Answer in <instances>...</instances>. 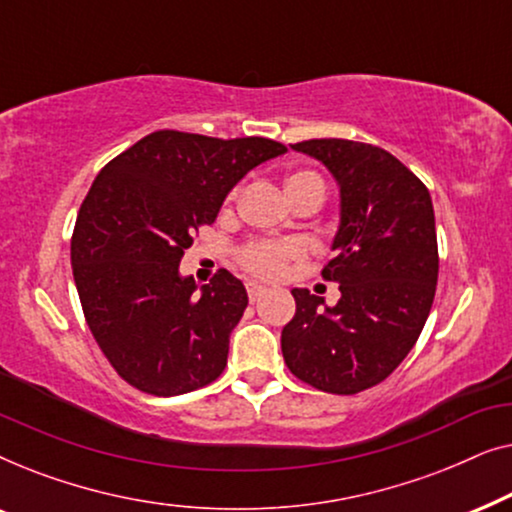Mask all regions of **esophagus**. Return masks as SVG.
<instances>
[{
	"mask_svg": "<svg viewBox=\"0 0 512 512\" xmlns=\"http://www.w3.org/2000/svg\"><path fill=\"white\" fill-rule=\"evenodd\" d=\"M247 293H249L251 303H256V300H261V296L265 293V286L251 279V282H247Z\"/></svg>",
	"mask_w": 512,
	"mask_h": 512,
	"instance_id": "1",
	"label": "esophagus"
}]
</instances>
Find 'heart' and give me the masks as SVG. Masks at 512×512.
<instances>
[{
    "label": "heart",
    "mask_w": 512,
    "mask_h": 512,
    "mask_svg": "<svg viewBox=\"0 0 512 512\" xmlns=\"http://www.w3.org/2000/svg\"><path fill=\"white\" fill-rule=\"evenodd\" d=\"M305 186H314L324 193V181L314 172H293L284 181L286 193ZM300 254H303V247L298 242H254L242 251V265L254 275L279 277L286 268V261Z\"/></svg>",
    "instance_id": "obj_1"
}]
</instances>
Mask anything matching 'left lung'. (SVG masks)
I'll return each mask as SVG.
<instances>
[{
	"label": "left lung",
	"instance_id": "8db88e82",
	"mask_svg": "<svg viewBox=\"0 0 512 512\" xmlns=\"http://www.w3.org/2000/svg\"><path fill=\"white\" fill-rule=\"evenodd\" d=\"M331 172L340 221L324 279L340 284L333 307L291 289L296 314L282 354L300 380L359 394L398 368L422 333L438 282L436 216L426 186L380 146L349 139L291 144Z\"/></svg>",
	"mask_w": 512,
	"mask_h": 512
}]
</instances>
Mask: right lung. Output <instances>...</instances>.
Returning <instances> with one entry per match:
<instances>
[{
  "instance_id": "obj_1",
  "label": "right lung",
  "mask_w": 512,
  "mask_h": 512,
  "mask_svg": "<svg viewBox=\"0 0 512 512\" xmlns=\"http://www.w3.org/2000/svg\"><path fill=\"white\" fill-rule=\"evenodd\" d=\"M286 153L265 137L158 130L102 167L72 237V270L97 345L132 387L179 396L223 373L247 289L228 270L198 286L179 263L249 170Z\"/></svg>"
}]
</instances>
